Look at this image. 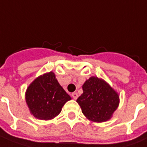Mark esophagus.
I'll return each instance as SVG.
<instances>
[{
    "mask_svg": "<svg viewBox=\"0 0 147 147\" xmlns=\"http://www.w3.org/2000/svg\"><path fill=\"white\" fill-rule=\"evenodd\" d=\"M71 96H72L75 100H76V99L78 98V94L76 92L72 93V94H71Z\"/></svg>",
    "mask_w": 147,
    "mask_h": 147,
    "instance_id": "obj_1",
    "label": "esophagus"
}]
</instances>
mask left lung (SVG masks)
<instances>
[{"label": "left lung", "mask_w": 147, "mask_h": 147, "mask_svg": "<svg viewBox=\"0 0 147 147\" xmlns=\"http://www.w3.org/2000/svg\"><path fill=\"white\" fill-rule=\"evenodd\" d=\"M83 94L77 102L88 119L102 122L110 119L119 103V96L103 80L91 77L82 86Z\"/></svg>", "instance_id": "left-lung-1"}]
</instances>
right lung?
<instances>
[{
  "label": "right lung",
  "mask_w": 147,
  "mask_h": 147,
  "mask_svg": "<svg viewBox=\"0 0 147 147\" xmlns=\"http://www.w3.org/2000/svg\"><path fill=\"white\" fill-rule=\"evenodd\" d=\"M71 97L51 71L37 78L27 88L26 100L31 113L41 120H50L58 115Z\"/></svg>",
  "instance_id": "obj_1"
}]
</instances>
